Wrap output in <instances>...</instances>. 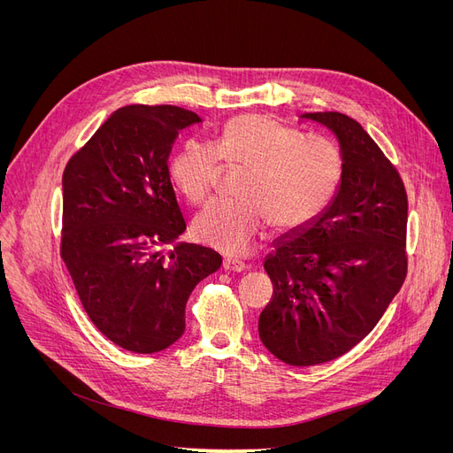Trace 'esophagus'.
<instances>
[{
    "label": "esophagus",
    "mask_w": 453,
    "mask_h": 453,
    "mask_svg": "<svg viewBox=\"0 0 453 453\" xmlns=\"http://www.w3.org/2000/svg\"><path fill=\"white\" fill-rule=\"evenodd\" d=\"M224 270L226 272H233V273H241L246 270V265L239 258H224Z\"/></svg>",
    "instance_id": "obj_1"
}]
</instances>
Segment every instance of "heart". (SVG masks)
Segmentation results:
<instances>
[{
  "label": "heart",
  "instance_id": "1",
  "mask_svg": "<svg viewBox=\"0 0 453 453\" xmlns=\"http://www.w3.org/2000/svg\"><path fill=\"white\" fill-rule=\"evenodd\" d=\"M222 159L248 169L242 200H214L193 222L196 239L226 255H244L270 222L279 231L314 224L334 200L343 174L338 149L268 115L244 113L226 123L217 145L190 139L171 159L180 193L202 203L217 187Z\"/></svg>",
  "mask_w": 453,
  "mask_h": 453
}]
</instances>
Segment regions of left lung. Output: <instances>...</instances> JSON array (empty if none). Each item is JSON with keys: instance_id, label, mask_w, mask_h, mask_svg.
Here are the masks:
<instances>
[{"instance_id": "left-lung-1", "label": "left lung", "mask_w": 453, "mask_h": 453, "mask_svg": "<svg viewBox=\"0 0 453 453\" xmlns=\"http://www.w3.org/2000/svg\"><path fill=\"white\" fill-rule=\"evenodd\" d=\"M301 119L336 135L343 174L321 217L282 234L265 260L273 296L258 318V336L294 367L336 360L360 343L408 272V196L391 161L343 113Z\"/></svg>"}]
</instances>
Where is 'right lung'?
Listing matches in <instances>:
<instances>
[{
  "label": "right lung",
  "instance_id": "right-lung-1",
  "mask_svg": "<svg viewBox=\"0 0 453 453\" xmlns=\"http://www.w3.org/2000/svg\"><path fill=\"white\" fill-rule=\"evenodd\" d=\"M202 119L178 106L113 111L62 176L60 255L86 314L115 345L137 354L171 347L185 330L196 284L222 266L185 231L169 173L178 132Z\"/></svg>",
  "mask_w": 453,
  "mask_h": 453
}]
</instances>
